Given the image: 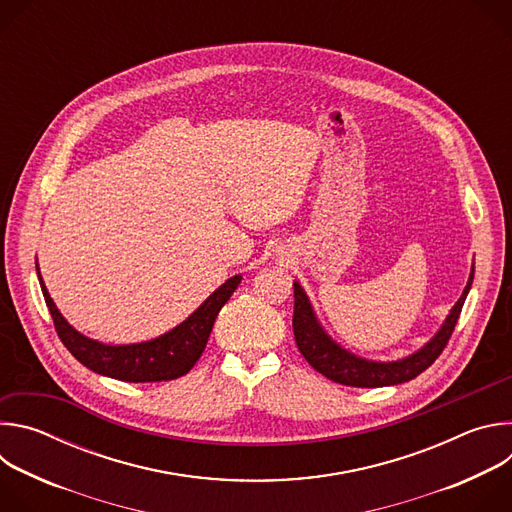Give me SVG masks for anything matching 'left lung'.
Segmentation results:
<instances>
[{"label": "left lung", "mask_w": 512, "mask_h": 512, "mask_svg": "<svg viewBox=\"0 0 512 512\" xmlns=\"http://www.w3.org/2000/svg\"><path fill=\"white\" fill-rule=\"evenodd\" d=\"M472 279H474V267L462 298L452 308L442 330L437 332L419 352L397 362H371L364 358H356L354 354L334 344L318 324L304 289L300 287V283H294V322L291 324H294L296 344L312 367L334 383H340L346 387H369V389L407 383L417 375H421L425 369H429L435 362V358L444 352L458 324Z\"/></svg>", "instance_id": "1"}]
</instances>
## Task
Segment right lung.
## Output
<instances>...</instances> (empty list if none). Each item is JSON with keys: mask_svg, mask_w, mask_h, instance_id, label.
I'll list each match as a JSON object with an SVG mask.
<instances>
[{"mask_svg": "<svg viewBox=\"0 0 512 512\" xmlns=\"http://www.w3.org/2000/svg\"><path fill=\"white\" fill-rule=\"evenodd\" d=\"M239 283L241 275L227 279L186 322L156 340L107 346L79 334L60 316L40 277V287L56 334L68 352L87 369L127 383H160L184 377L204 352L218 312L229 302Z\"/></svg>", "mask_w": 512, "mask_h": 512, "instance_id": "obj_1", "label": "right lung"}]
</instances>
